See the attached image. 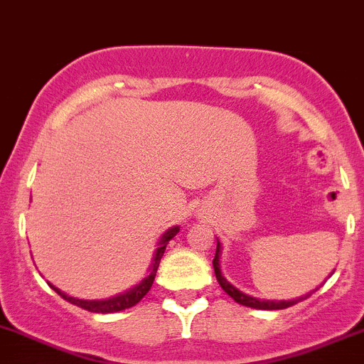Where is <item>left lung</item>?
Listing matches in <instances>:
<instances>
[{"instance_id":"left-lung-1","label":"left lung","mask_w":364,"mask_h":364,"mask_svg":"<svg viewBox=\"0 0 364 364\" xmlns=\"http://www.w3.org/2000/svg\"><path fill=\"white\" fill-rule=\"evenodd\" d=\"M220 242L217 240V250H215V257H213V272H215V277H217V282L220 284V287L224 289V293H228L231 296V298L235 299V301L240 303V305L243 306H250V309H257V310H282V309H287V306L291 305H296L298 301H301V299L309 298L310 294L309 293L306 296H301V298H296V299H289V301H273V299H257L254 298V296H249L245 293H242V291H238L237 287L233 286V284L228 282L226 279L223 277V272H220Z\"/></svg>"}]
</instances>
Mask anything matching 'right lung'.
<instances>
[{"mask_svg": "<svg viewBox=\"0 0 364 364\" xmlns=\"http://www.w3.org/2000/svg\"><path fill=\"white\" fill-rule=\"evenodd\" d=\"M177 233H178V226H173V228H170V230H168L163 237H161L159 242H157V249L154 252V257H152V264H151V268H149L147 277H145L140 284H136L134 287H131L129 291L114 296V298L92 299V301H87V299H78V298H73V296H68L66 293H63V291H59L58 287L52 286V284H48V286H50L55 293L61 296V298H65L66 301H70L71 305H77V306H80V309L89 310V312L112 314V312H121V310L131 309V306L136 305V303L140 301V299L144 298L149 291H151L152 284H154V279H156V272H157V268H159L161 257H163L164 250H166L168 242H170V240L173 238Z\"/></svg>", "mask_w": 364, "mask_h": 364, "instance_id": "obj_1", "label": "right lung"}]
</instances>
